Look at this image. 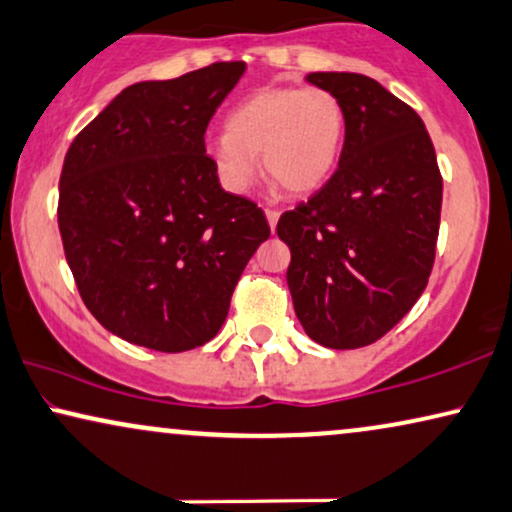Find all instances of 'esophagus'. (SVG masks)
I'll list each match as a JSON object with an SVG mask.
<instances>
[{"instance_id": "34e87169", "label": "esophagus", "mask_w": 512, "mask_h": 512, "mask_svg": "<svg viewBox=\"0 0 512 512\" xmlns=\"http://www.w3.org/2000/svg\"><path fill=\"white\" fill-rule=\"evenodd\" d=\"M265 218H268L270 230H275L277 228V221H280V211H277V209H265Z\"/></svg>"}]
</instances>
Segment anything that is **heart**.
Returning a JSON list of instances; mask_svg holds the SVG:
<instances>
[{
    "label": "heart",
    "instance_id": "obj_1",
    "mask_svg": "<svg viewBox=\"0 0 512 512\" xmlns=\"http://www.w3.org/2000/svg\"><path fill=\"white\" fill-rule=\"evenodd\" d=\"M341 98L320 86H263L228 112L225 131L207 143L218 181L232 195L256 183L258 152L275 183L305 195L334 174L345 141Z\"/></svg>",
    "mask_w": 512,
    "mask_h": 512
}]
</instances>
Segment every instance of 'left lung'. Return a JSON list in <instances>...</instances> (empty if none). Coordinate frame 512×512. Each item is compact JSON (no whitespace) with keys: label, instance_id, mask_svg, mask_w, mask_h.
<instances>
[{"label":"left lung","instance_id":"obj_1","mask_svg":"<svg viewBox=\"0 0 512 512\" xmlns=\"http://www.w3.org/2000/svg\"><path fill=\"white\" fill-rule=\"evenodd\" d=\"M341 98L348 126L338 169L284 211L287 284L305 334L353 350L388 334L426 289L440 232L442 176L423 119L357 72H310Z\"/></svg>","mask_w":512,"mask_h":512}]
</instances>
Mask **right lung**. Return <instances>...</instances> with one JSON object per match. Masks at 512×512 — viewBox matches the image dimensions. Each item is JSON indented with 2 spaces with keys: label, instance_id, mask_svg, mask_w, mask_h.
<instances>
[{
  "label": "right lung",
  "instance_id": "right-lung-1",
  "mask_svg": "<svg viewBox=\"0 0 512 512\" xmlns=\"http://www.w3.org/2000/svg\"><path fill=\"white\" fill-rule=\"evenodd\" d=\"M247 70L214 63L126 86L65 155L58 228L79 296L110 334L183 353L209 343L265 214L221 188L204 134Z\"/></svg>",
  "mask_w": 512,
  "mask_h": 512
}]
</instances>
